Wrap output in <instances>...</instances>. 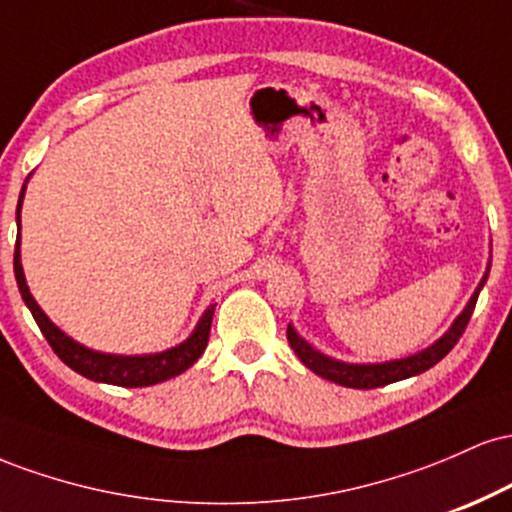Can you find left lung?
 Returning <instances> with one entry per match:
<instances>
[{
  "label": "left lung",
  "instance_id": "left-lung-1",
  "mask_svg": "<svg viewBox=\"0 0 512 512\" xmlns=\"http://www.w3.org/2000/svg\"><path fill=\"white\" fill-rule=\"evenodd\" d=\"M489 272H491V260L486 264V272L481 276L479 286L474 289L472 298H469L467 305H464L462 313L452 320V325L445 330L443 337L411 356L392 358V361H383V363H349L317 351L313 344L305 342L293 325H289V330H286V337H289L291 349L296 351V356L301 358L305 368H310L315 375H320V378L325 380H332V383L337 385L354 387V390H373V387H383V385L397 383V380L414 378V375L424 373V370L436 366L440 358L448 356L452 346L460 342L464 327H467L469 317L474 313V305H477L479 293L484 289L486 279H489Z\"/></svg>",
  "mask_w": 512,
  "mask_h": 512
}]
</instances>
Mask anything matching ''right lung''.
Masks as SVG:
<instances>
[{"instance_id": "add662e5", "label": "right lung", "mask_w": 512, "mask_h": 512, "mask_svg": "<svg viewBox=\"0 0 512 512\" xmlns=\"http://www.w3.org/2000/svg\"><path fill=\"white\" fill-rule=\"evenodd\" d=\"M31 175H28L26 182H23L21 195H19V207H16L19 238H16V250H14V274H16V284H19L23 303L28 305L33 320L38 322L40 332H43V337L48 339L52 351H55V354L79 375L105 385L149 387L185 373L192 363H197V358L204 354V349H207L211 317H214L216 305H209V308L204 310L202 317L197 320L195 330L190 332V337L182 339L180 344L170 346V349L156 351V354H105V351L88 349V346L79 344L76 339L69 337V334H64L60 327H57L55 322L43 313V308H40L38 301L33 298L31 289H28L26 274H23V264H21V204H23V195H26V185L28 180H31Z\"/></svg>"}]
</instances>
